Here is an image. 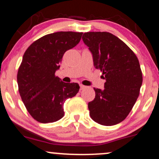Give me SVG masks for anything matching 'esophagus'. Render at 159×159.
Here are the masks:
<instances>
[{
  "mask_svg": "<svg viewBox=\"0 0 159 159\" xmlns=\"http://www.w3.org/2000/svg\"><path fill=\"white\" fill-rule=\"evenodd\" d=\"M85 86H84V85H82V84H80V90H84V89L85 88Z\"/></svg>",
  "mask_w": 159,
  "mask_h": 159,
  "instance_id": "1",
  "label": "esophagus"
}]
</instances>
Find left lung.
I'll list each match as a JSON object with an SVG mask.
<instances>
[{
  "label": "left lung",
  "instance_id": "left-lung-1",
  "mask_svg": "<svg viewBox=\"0 0 159 159\" xmlns=\"http://www.w3.org/2000/svg\"><path fill=\"white\" fill-rule=\"evenodd\" d=\"M84 43L93 54L95 68L106 80L105 89L94 88L96 96L88 103L90 117L103 125L123 121L132 111L143 81L139 61L121 39L108 32H87Z\"/></svg>",
  "mask_w": 159,
  "mask_h": 159
}]
</instances>
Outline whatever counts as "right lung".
Listing matches in <instances>:
<instances>
[{"mask_svg":"<svg viewBox=\"0 0 159 159\" xmlns=\"http://www.w3.org/2000/svg\"><path fill=\"white\" fill-rule=\"evenodd\" d=\"M83 33L47 34L32 43L24 54L17 74L19 94L30 116L41 123L64 116L63 104L78 93L77 83H64L55 75L64 53L78 44Z\"/></svg>","mask_w":159,"mask_h":159,"instance_id":"1","label":"right lung"}]
</instances>
